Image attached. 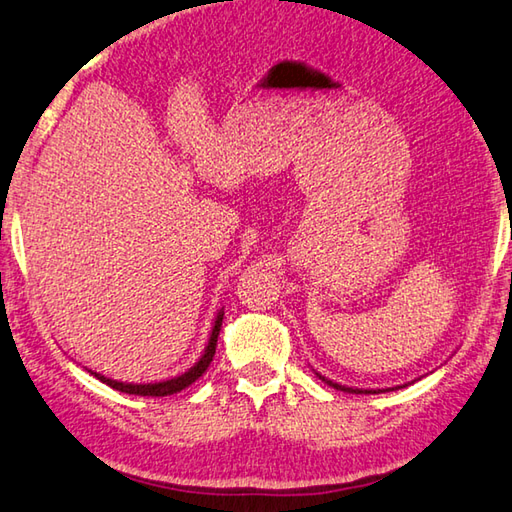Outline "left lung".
Returning a JSON list of instances; mask_svg holds the SVG:
<instances>
[{
	"mask_svg": "<svg viewBox=\"0 0 512 512\" xmlns=\"http://www.w3.org/2000/svg\"><path fill=\"white\" fill-rule=\"evenodd\" d=\"M318 375V372H316ZM320 379L325 381L327 386H332V388H336V391H343V393H363V395H375V393H386V391H395V388H404V386H395V388H352V386H341V384H336V381H332V379H325L323 375H318Z\"/></svg>",
	"mask_w": 512,
	"mask_h": 512,
	"instance_id": "left-lung-1",
	"label": "left lung"
}]
</instances>
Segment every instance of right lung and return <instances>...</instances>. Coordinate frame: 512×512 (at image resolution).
Listing matches in <instances>:
<instances>
[{
    "label": "right lung",
    "mask_w": 512,
    "mask_h": 512,
    "mask_svg": "<svg viewBox=\"0 0 512 512\" xmlns=\"http://www.w3.org/2000/svg\"><path fill=\"white\" fill-rule=\"evenodd\" d=\"M221 323H223V309L216 314L214 318V325H212V334H210V341H207L205 350L201 354V359H198L192 368L183 375L178 377H171V379H164V381H153V384H128V381H117V379H110V377H103L99 372H92L90 375L97 377L103 384H108L110 388H115L119 393H128V395H142V397H167L173 393H180L183 388L192 386L198 377H203V372L210 368L212 357L216 352V339H219V332H221Z\"/></svg>",
    "instance_id": "right-lung-1"
}]
</instances>
